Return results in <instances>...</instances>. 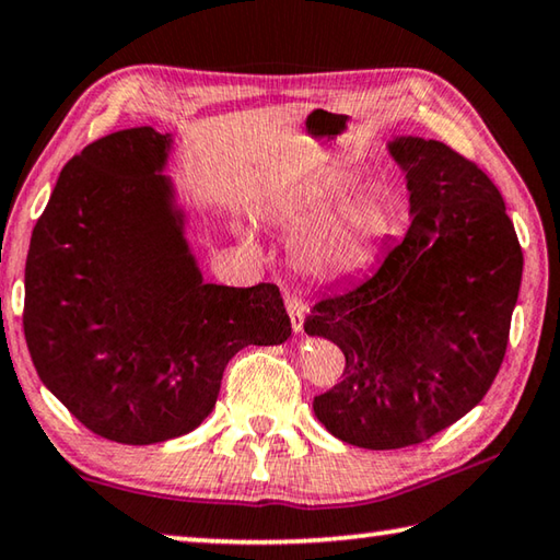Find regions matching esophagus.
I'll return each mask as SVG.
<instances>
[{
    "label": "esophagus",
    "mask_w": 560,
    "mask_h": 560,
    "mask_svg": "<svg viewBox=\"0 0 560 560\" xmlns=\"http://www.w3.org/2000/svg\"><path fill=\"white\" fill-rule=\"evenodd\" d=\"M287 311H289V318H291V328L296 330V334H301L306 306H303V301L296 296V293H287Z\"/></svg>",
    "instance_id": "34e87169"
}]
</instances>
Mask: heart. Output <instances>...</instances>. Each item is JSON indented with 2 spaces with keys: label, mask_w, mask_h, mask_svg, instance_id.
Instances as JSON below:
<instances>
[{
  "label": "heart",
  "mask_w": 560,
  "mask_h": 560,
  "mask_svg": "<svg viewBox=\"0 0 560 560\" xmlns=\"http://www.w3.org/2000/svg\"><path fill=\"white\" fill-rule=\"evenodd\" d=\"M338 195L340 185L318 183L299 189L281 207L293 226L312 222L299 234L296 259L318 279L348 277L368 267L393 230V214L377 192H355L329 211Z\"/></svg>",
  "instance_id": "b5f03b06"
}]
</instances>
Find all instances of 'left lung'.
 <instances>
[{"label": "left lung", "mask_w": 560, "mask_h": 560, "mask_svg": "<svg viewBox=\"0 0 560 560\" xmlns=\"http://www.w3.org/2000/svg\"><path fill=\"white\" fill-rule=\"evenodd\" d=\"M412 224L371 277L320 296L303 328L343 350V381L314 397L334 438L400 450L447 430L494 383L524 254L501 192L457 150L395 138Z\"/></svg>", "instance_id": "1"}]
</instances>
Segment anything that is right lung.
<instances>
[{
  "mask_svg": "<svg viewBox=\"0 0 560 560\" xmlns=\"http://www.w3.org/2000/svg\"><path fill=\"white\" fill-rule=\"evenodd\" d=\"M170 143L140 126L73 155L26 257L36 373L83 428L120 444L192 432L242 348L291 336L279 287L202 281L160 173Z\"/></svg>",
  "mask_w": 560,
  "mask_h": 560,
  "instance_id": "1",
  "label": "right lung"
}]
</instances>
